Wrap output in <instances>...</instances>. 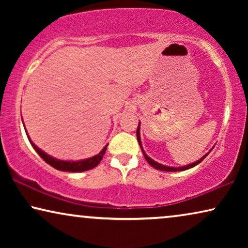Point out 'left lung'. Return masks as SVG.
I'll list each match as a JSON object with an SVG mask.
<instances>
[{"mask_svg": "<svg viewBox=\"0 0 248 248\" xmlns=\"http://www.w3.org/2000/svg\"><path fill=\"white\" fill-rule=\"evenodd\" d=\"M137 138H138V142H139V144H140V148H141V150H142V154H143V155H144L145 160H147V161L149 162V165H151L154 168L158 169V170H162V171H183V170H186V169H189V168L194 167V166H196V165H199L200 162H201V161L203 160V159H204V158L206 157V155H208V154H209V152H208V154L203 155V157H202L201 159H200V160L193 162V164H189V165H187V166H183V167H169V166H164V165L159 164V162H157V161L152 160V159H151L150 157H149V155L144 152L143 148H142V143H141V137H140V122H139V126H138V130H137Z\"/></svg>", "mask_w": 248, "mask_h": 248, "instance_id": "1", "label": "left lung"}]
</instances>
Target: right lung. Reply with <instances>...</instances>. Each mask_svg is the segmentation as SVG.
I'll return each mask as SVG.
<instances>
[{"label": "right lung", "instance_id": "1", "mask_svg": "<svg viewBox=\"0 0 248 248\" xmlns=\"http://www.w3.org/2000/svg\"><path fill=\"white\" fill-rule=\"evenodd\" d=\"M25 125V124H23ZM27 133V131H26ZM28 134V133H27ZM28 139L30 141V143L35 149L37 154H38L40 157H42L44 160H45L47 164L52 166L57 170H62V171H70V172H81V171H86V170H90V169H93L96 167V166L99 165V162L101 161V159H103L105 152L107 150V145L106 147H104L103 150H101L99 154L93 155V157L91 158H87V159H82V160H78V161H72V160H61V159H56L52 157V155H47L46 152H44L42 149H39L37 145L33 143L31 141V139L29 138L28 135Z\"/></svg>", "mask_w": 248, "mask_h": 248}]
</instances>
